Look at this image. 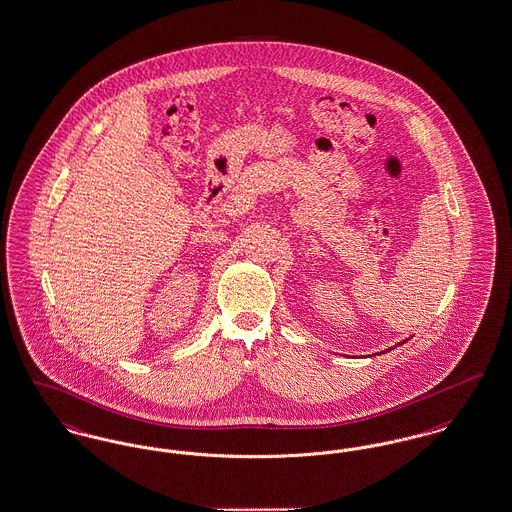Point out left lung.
I'll list each match as a JSON object with an SVG mask.
<instances>
[{
	"mask_svg": "<svg viewBox=\"0 0 512 512\" xmlns=\"http://www.w3.org/2000/svg\"><path fill=\"white\" fill-rule=\"evenodd\" d=\"M401 343H405V341H401ZM401 343H399V345H401Z\"/></svg>",
	"mask_w": 512,
	"mask_h": 512,
	"instance_id": "1",
	"label": "left lung"
}]
</instances>
